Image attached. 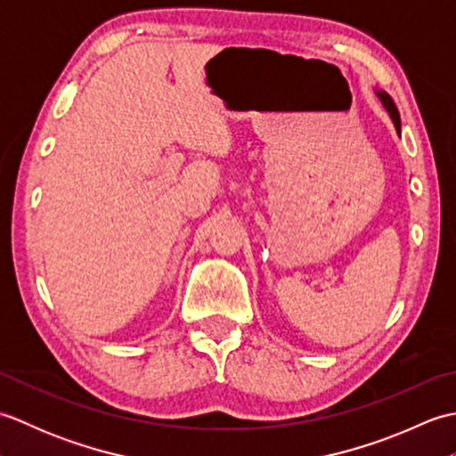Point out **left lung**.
<instances>
[{
    "instance_id": "8db88e82",
    "label": "left lung",
    "mask_w": 456,
    "mask_h": 456,
    "mask_svg": "<svg viewBox=\"0 0 456 456\" xmlns=\"http://www.w3.org/2000/svg\"><path fill=\"white\" fill-rule=\"evenodd\" d=\"M376 95H378V100L382 102V105L386 108V111L390 113V118H392V121H394V125H395V129H398V133L402 131L400 127H402V123H400V113H398V108H395V103H394V100L390 98L388 94H386L384 90H376Z\"/></svg>"
}]
</instances>
